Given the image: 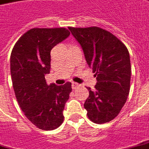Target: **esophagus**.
Wrapping results in <instances>:
<instances>
[{
    "mask_svg": "<svg viewBox=\"0 0 149 149\" xmlns=\"http://www.w3.org/2000/svg\"><path fill=\"white\" fill-rule=\"evenodd\" d=\"M71 86H72V89H74V90H76V89H78L80 86L79 83H76V82H72Z\"/></svg>",
    "mask_w": 149,
    "mask_h": 149,
    "instance_id": "obj_1",
    "label": "esophagus"
}]
</instances>
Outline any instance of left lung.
Returning a JSON list of instances; mask_svg holds the SVG:
<instances>
[{"instance_id":"8db88e82","label":"left lung","mask_w":149,"mask_h":149,"mask_svg":"<svg viewBox=\"0 0 149 149\" xmlns=\"http://www.w3.org/2000/svg\"><path fill=\"white\" fill-rule=\"evenodd\" d=\"M69 30L84 52L88 66L97 79L95 89L89 91L84 107L90 120L97 124L114 119L126 102L130 90V53L120 40L97 27Z\"/></svg>"}]
</instances>
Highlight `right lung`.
<instances>
[{
    "label": "right lung",
    "mask_w": 149,
    "mask_h": 149,
    "mask_svg": "<svg viewBox=\"0 0 149 149\" xmlns=\"http://www.w3.org/2000/svg\"><path fill=\"white\" fill-rule=\"evenodd\" d=\"M70 36L64 28L32 29L23 35L12 51L10 70L19 107L31 123L43 130H52L63 121L65 104L71 83L47 84L51 51Z\"/></svg>",
    "instance_id": "right-lung-1"
}]
</instances>
